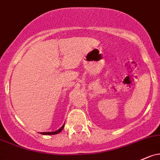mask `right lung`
Masks as SVG:
<instances>
[{
  "label": "right lung",
  "instance_id": "1",
  "mask_svg": "<svg viewBox=\"0 0 160 160\" xmlns=\"http://www.w3.org/2000/svg\"><path fill=\"white\" fill-rule=\"evenodd\" d=\"M64 126L65 124H63L62 126V128H60L59 130H56V131H53V132H42V133H40L41 134H43V135H53V134H57V133H60V132L62 130V129L64 128Z\"/></svg>",
  "mask_w": 160,
  "mask_h": 160
}]
</instances>
